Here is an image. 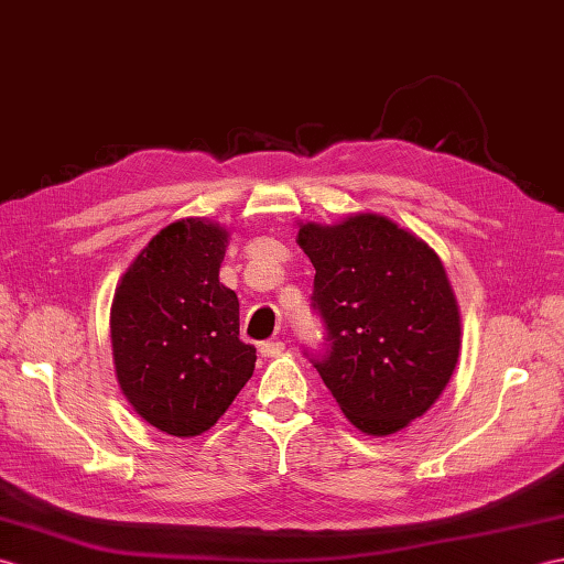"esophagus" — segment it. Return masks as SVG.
<instances>
[{"label":"esophagus","mask_w":564,"mask_h":564,"mask_svg":"<svg viewBox=\"0 0 564 564\" xmlns=\"http://www.w3.org/2000/svg\"><path fill=\"white\" fill-rule=\"evenodd\" d=\"M283 348H285L283 341H264L259 346V352H261V358H279Z\"/></svg>","instance_id":"1"}]
</instances>
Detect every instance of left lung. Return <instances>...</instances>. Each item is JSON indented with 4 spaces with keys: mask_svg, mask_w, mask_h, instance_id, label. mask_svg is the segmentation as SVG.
Segmentation results:
<instances>
[{
    "mask_svg": "<svg viewBox=\"0 0 564 564\" xmlns=\"http://www.w3.org/2000/svg\"><path fill=\"white\" fill-rule=\"evenodd\" d=\"M297 245L317 271L312 307L329 341L314 368L360 432L394 435L430 411L459 360L447 271L427 242L377 214L303 223Z\"/></svg>",
    "mask_w": 564,
    "mask_h": 564,
    "instance_id": "1",
    "label": "left lung"
}]
</instances>
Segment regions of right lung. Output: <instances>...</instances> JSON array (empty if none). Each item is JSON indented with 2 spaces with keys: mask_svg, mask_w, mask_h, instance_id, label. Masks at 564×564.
Returning <instances> with one entry per match:
<instances>
[{
  "mask_svg": "<svg viewBox=\"0 0 564 564\" xmlns=\"http://www.w3.org/2000/svg\"><path fill=\"white\" fill-rule=\"evenodd\" d=\"M226 245L218 223H170L112 297L117 382L143 421L173 437L214 427L254 372L257 350L240 341L238 295L218 281Z\"/></svg>",
  "mask_w": 564,
  "mask_h": 564,
  "instance_id": "obj_1",
  "label": "right lung"
}]
</instances>
